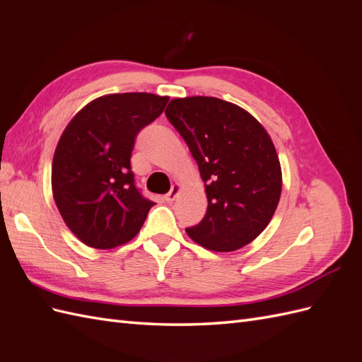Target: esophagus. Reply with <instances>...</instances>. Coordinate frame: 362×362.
<instances>
[{"instance_id":"34e87169","label":"esophagus","mask_w":362,"mask_h":362,"mask_svg":"<svg viewBox=\"0 0 362 362\" xmlns=\"http://www.w3.org/2000/svg\"><path fill=\"white\" fill-rule=\"evenodd\" d=\"M180 192H181V185H180V184H173L170 192L166 194V201H168V202H173L175 199L178 198Z\"/></svg>"}]
</instances>
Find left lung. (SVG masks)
Listing matches in <instances>:
<instances>
[{
    "mask_svg": "<svg viewBox=\"0 0 362 362\" xmlns=\"http://www.w3.org/2000/svg\"><path fill=\"white\" fill-rule=\"evenodd\" d=\"M198 163L208 208L185 233L214 252H233L264 231L282 190L275 145L245 108L213 96L175 98L166 108Z\"/></svg>",
    "mask_w": 362,
    "mask_h": 362,
    "instance_id": "left-lung-1",
    "label": "left lung"
}]
</instances>
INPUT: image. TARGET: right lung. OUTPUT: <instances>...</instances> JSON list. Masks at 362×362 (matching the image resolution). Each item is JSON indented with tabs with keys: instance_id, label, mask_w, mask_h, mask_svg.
Masks as SVG:
<instances>
[{
	"instance_id": "1",
	"label": "right lung",
	"mask_w": 362,
	"mask_h": 362,
	"mask_svg": "<svg viewBox=\"0 0 362 362\" xmlns=\"http://www.w3.org/2000/svg\"><path fill=\"white\" fill-rule=\"evenodd\" d=\"M168 101L146 92L104 95L64 128L52 158V196L64 223L84 245L113 249L144 226L154 202L136 187L129 158L137 133Z\"/></svg>"
}]
</instances>
